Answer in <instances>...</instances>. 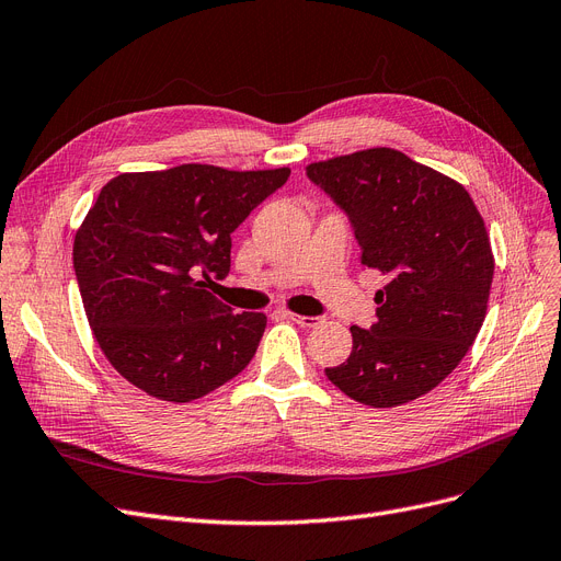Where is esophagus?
I'll return each instance as SVG.
<instances>
[{"instance_id":"esophagus-1","label":"esophagus","mask_w":561,"mask_h":561,"mask_svg":"<svg viewBox=\"0 0 561 561\" xmlns=\"http://www.w3.org/2000/svg\"><path fill=\"white\" fill-rule=\"evenodd\" d=\"M285 318L287 320H293L295 324H299V327H316L318 322H320V318H312V316H297V312H285Z\"/></svg>"}]
</instances>
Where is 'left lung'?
Masks as SVG:
<instances>
[{"mask_svg": "<svg viewBox=\"0 0 561 561\" xmlns=\"http://www.w3.org/2000/svg\"><path fill=\"white\" fill-rule=\"evenodd\" d=\"M306 174L347 216L362 264L389 278L375 295L377 322L352 327L347 362L324 375L370 408L433 391L472 347L495 272L472 197L389 147L310 163Z\"/></svg>", "mask_w": 561, "mask_h": 561, "instance_id": "1", "label": "left lung"}]
</instances>
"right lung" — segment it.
I'll return each instance as SVG.
<instances>
[{
  "instance_id": "add662e5",
  "label": "right lung",
  "mask_w": 561,
  "mask_h": 561,
  "mask_svg": "<svg viewBox=\"0 0 561 561\" xmlns=\"http://www.w3.org/2000/svg\"><path fill=\"white\" fill-rule=\"evenodd\" d=\"M287 176L186 163L101 188L76 234L73 268L94 339L133 387L191 402L251 364L266 318L234 316L199 276H228L232 232Z\"/></svg>"
}]
</instances>
